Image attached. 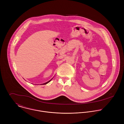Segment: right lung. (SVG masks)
Returning a JSON list of instances; mask_svg holds the SVG:
<instances>
[{
  "label": "right lung",
  "mask_w": 124,
  "mask_h": 124,
  "mask_svg": "<svg viewBox=\"0 0 124 124\" xmlns=\"http://www.w3.org/2000/svg\"><path fill=\"white\" fill-rule=\"evenodd\" d=\"M52 79H51L50 80H49L48 81H47V82H46V83H43V84H47V83H48V82H49L51 80H52Z\"/></svg>",
  "instance_id": "1"
}]
</instances>
